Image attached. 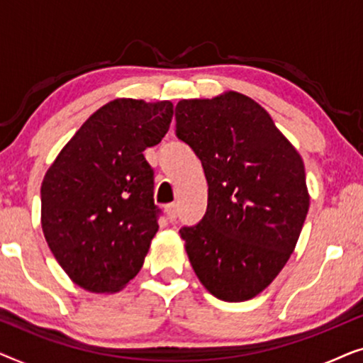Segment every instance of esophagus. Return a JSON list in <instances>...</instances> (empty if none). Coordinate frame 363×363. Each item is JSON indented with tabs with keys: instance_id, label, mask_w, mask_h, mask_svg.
<instances>
[{
	"instance_id": "1",
	"label": "esophagus",
	"mask_w": 363,
	"mask_h": 363,
	"mask_svg": "<svg viewBox=\"0 0 363 363\" xmlns=\"http://www.w3.org/2000/svg\"><path fill=\"white\" fill-rule=\"evenodd\" d=\"M167 216H168V220H170V223H175L177 221L178 211H177L175 203H172V205L167 206Z\"/></svg>"
}]
</instances>
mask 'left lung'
Returning a JSON list of instances; mask_svg holds the SVG:
<instances>
[{
    "label": "left lung",
    "instance_id": "8db88e82",
    "mask_svg": "<svg viewBox=\"0 0 363 363\" xmlns=\"http://www.w3.org/2000/svg\"><path fill=\"white\" fill-rule=\"evenodd\" d=\"M177 137L201 160L208 208L180 235L205 289L226 302L261 294L286 266L309 211L304 162L245 94L183 99Z\"/></svg>",
    "mask_w": 363,
    "mask_h": 363
}]
</instances>
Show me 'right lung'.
<instances>
[{"mask_svg": "<svg viewBox=\"0 0 363 363\" xmlns=\"http://www.w3.org/2000/svg\"><path fill=\"white\" fill-rule=\"evenodd\" d=\"M170 101L113 99L74 133L41 185V226L72 282L96 294L123 289L158 231L153 170L143 157L170 127Z\"/></svg>", "mask_w": 363, "mask_h": 363, "instance_id": "1", "label": "right lung"}]
</instances>
